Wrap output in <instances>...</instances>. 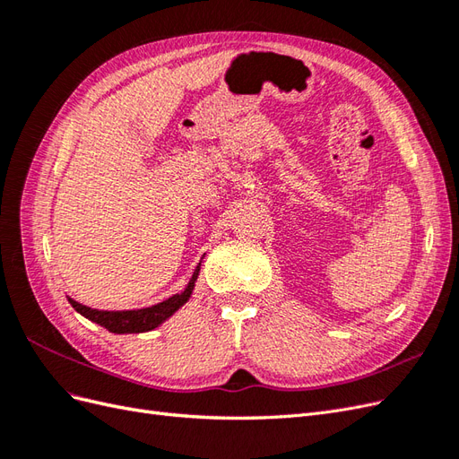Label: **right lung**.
Returning <instances> with one entry per match:
<instances>
[{
    "label": "right lung",
    "instance_id": "obj_1",
    "mask_svg": "<svg viewBox=\"0 0 459 459\" xmlns=\"http://www.w3.org/2000/svg\"><path fill=\"white\" fill-rule=\"evenodd\" d=\"M201 270V262L197 270L193 272L191 281L187 283V287L182 290L179 295H174L170 299H166L155 307H149V308H142V310H120V312H108V310H95V308H88L84 304H80L73 299H68V302L73 304V308L82 314L84 317L91 319V322L100 324L101 327L108 329L110 333H145L159 327L164 319H169L176 310H179L184 307V304L189 300L191 293H193V287H195L197 281V275Z\"/></svg>",
    "mask_w": 459,
    "mask_h": 459
}]
</instances>
